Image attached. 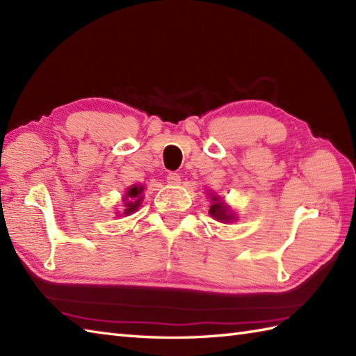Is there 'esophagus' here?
I'll use <instances>...</instances> for the list:
<instances>
[{
    "instance_id": "34e87169",
    "label": "esophagus",
    "mask_w": 356,
    "mask_h": 356,
    "mask_svg": "<svg viewBox=\"0 0 356 356\" xmlns=\"http://www.w3.org/2000/svg\"><path fill=\"white\" fill-rule=\"evenodd\" d=\"M166 182L170 185H179L180 184V176L177 172H168L166 174Z\"/></svg>"
}]
</instances>
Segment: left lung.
I'll return each mask as SVG.
<instances>
[{
    "mask_svg": "<svg viewBox=\"0 0 356 356\" xmlns=\"http://www.w3.org/2000/svg\"><path fill=\"white\" fill-rule=\"evenodd\" d=\"M211 200L214 202L213 205H211V208H209V214H211V216L216 217L217 220H222V222H229V220H232L234 217H232V214L229 213L228 207H226L223 202L218 200V197H211Z\"/></svg>",
    "mask_w": 356,
    "mask_h": 356,
    "instance_id": "obj_1",
    "label": "left lung"
}]
</instances>
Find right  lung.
<instances>
[{
    "instance_id": "right-lung-1",
    "label": "right lung",
    "mask_w": 356,
    "mask_h": 356,
    "mask_svg": "<svg viewBox=\"0 0 356 356\" xmlns=\"http://www.w3.org/2000/svg\"><path fill=\"white\" fill-rule=\"evenodd\" d=\"M142 191H143V186H138V185L131 186L130 190L127 191L125 200H124L125 202V211H124L125 216L131 214V213H134L136 209H138V207L140 205V202H142V197H140Z\"/></svg>"
}]
</instances>
